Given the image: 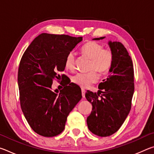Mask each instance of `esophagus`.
I'll return each mask as SVG.
<instances>
[{"label":"esophagus","instance_id":"34e87169","mask_svg":"<svg viewBox=\"0 0 154 154\" xmlns=\"http://www.w3.org/2000/svg\"><path fill=\"white\" fill-rule=\"evenodd\" d=\"M85 91L84 89H82V97L85 98Z\"/></svg>","mask_w":154,"mask_h":154}]
</instances>
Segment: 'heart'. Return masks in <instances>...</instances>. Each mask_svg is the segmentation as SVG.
<instances>
[{"instance_id":"b5f03b06","label":"heart","mask_w":154,"mask_h":154,"mask_svg":"<svg viewBox=\"0 0 154 154\" xmlns=\"http://www.w3.org/2000/svg\"><path fill=\"white\" fill-rule=\"evenodd\" d=\"M83 56L90 59L89 70L87 73H77L72 77V82L82 88H88L98 80V71L105 75L110 71L113 63V54L111 49L104 48L102 44L91 41L85 44L81 49ZM76 57L73 52H70L66 57L64 66L66 69L73 71Z\"/></svg>"}]
</instances>
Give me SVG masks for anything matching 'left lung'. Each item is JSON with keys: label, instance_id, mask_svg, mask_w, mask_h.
Masks as SVG:
<instances>
[{"label": "left lung", "instance_id": "obj_1", "mask_svg": "<svg viewBox=\"0 0 154 154\" xmlns=\"http://www.w3.org/2000/svg\"><path fill=\"white\" fill-rule=\"evenodd\" d=\"M109 45L113 54L110 75L99 84L97 93L88 90L85 96L92 105L87 118L88 128L103 137L111 136L120 128L131 109L134 90L133 64L128 52L120 42L109 41Z\"/></svg>", "mask_w": 154, "mask_h": 154}]
</instances>
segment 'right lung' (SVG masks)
I'll return each mask as SVG.
<instances>
[{
  "label": "right lung",
  "mask_w": 154,
  "mask_h": 154,
  "mask_svg": "<svg viewBox=\"0 0 154 154\" xmlns=\"http://www.w3.org/2000/svg\"><path fill=\"white\" fill-rule=\"evenodd\" d=\"M82 37L42 33L23 54L17 74L21 109L34 131L45 137L57 136L64 129L67 117L81 100L82 90L73 83L51 90L54 79L65 77L68 54Z\"/></svg>",
  "instance_id": "add662e5"
}]
</instances>
